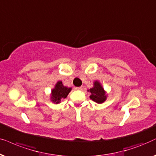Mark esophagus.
Returning <instances> with one entry per match:
<instances>
[{
    "label": "esophagus",
    "mask_w": 156,
    "mask_h": 156,
    "mask_svg": "<svg viewBox=\"0 0 156 156\" xmlns=\"http://www.w3.org/2000/svg\"><path fill=\"white\" fill-rule=\"evenodd\" d=\"M75 89L77 90H83V87H76V88H75Z\"/></svg>",
    "instance_id": "esophagus-1"
}]
</instances>
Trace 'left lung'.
<instances>
[{
    "label": "left lung",
    "mask_w": 156,
    "mask_h": 156,
    "mask_svg": "<svg viewBox=\"0 0 156 156\" xmlns=\"http://www.w3.org/2000/svg\"><path fill=\"white\" fill-rule=\"evenodd\" d=\"M88 91L90 93V98L94 102L101 104V103H103L106 101L108 95L106 94L104 88H103L102 85L98 80L94 81L93 87L90 90H88Z\"/></svg>",
    "instance_id": "obj_1"
}]
</instances>
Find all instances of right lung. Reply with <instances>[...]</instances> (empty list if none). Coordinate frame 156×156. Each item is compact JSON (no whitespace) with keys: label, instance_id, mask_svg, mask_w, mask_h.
I'll return each instance as SVG.
<instances>
[{"label":"right lung","instance_id":"obj_1","mask_svg":"<svg viewBox=\"0 0 156 156\" xmlns=\"http://www.w3.org/2000/svg\"><path fill=\"white\" fill-rule=\"evenodd\" d=\"M72 90V88H68L64 86L62 81H58L55 85L54 88L52 89L51 93V101L52 102L58 104L61 102V101L66 98L68 93Z\"/></svg>","mask_w":156,"mask_h":156}]
</instances>
